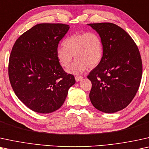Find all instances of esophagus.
Masks as SVG:
<instances>
[{
    "instance_id": "obj_1",
    "label": "esophagus",
    "mask_w": 149,
    "mask_h": 149,
    "mask_svg": "<svg viewBox=\"0 0 149 149\" xmlns=\"http://www.w3.org/2000/svg\"><path fill=\"white\" fill-rule=\"evenodd\" d=\"M83 77L82 76H76L75 77V79H76V82H79V81H81L82 80Z\"/></svg>"
}]
</instances>
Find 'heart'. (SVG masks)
Wrapping results in <instances>:
<instances>
[{"label":"heart","instance_id":"obj_1","mask_svg":"<svg viewBox=\"0 0 149 149\" xmlns=\"http://www.w3.org/2000/svg\"><path fill=\"white\" fill-rule=\"evenodd\" d=\"M64 46L58 47L56 56L60 65L64 68L70 66L73 58L76 61L68 72L80 74L87 68H94L101 63L104 46L100 35L95 33H76L65 39Z\"/></svg>","mask_w":149,"mask_h":149}]
</instances>
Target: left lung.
Returning a JSON list of instances; mask_svg holds the SVG:
<instances>
[{"mask_svg":"<svg viewBox=\"0 0 149 149\" xmlns=\"http://www.w3.org/2000/svg\"><path fill=\"white\" fill-rule=\"evenodd\" d=\"M104 46L101 63L87 78L92 83L89 97L95 108L114 113L126 108L139 88L142 74L138 47L125 31L110 22L88 24Z\"/></svg>","mask_w":149,"mask_h":149,"instance_id":"8db88e82","label":"left lung"}]
</instances>
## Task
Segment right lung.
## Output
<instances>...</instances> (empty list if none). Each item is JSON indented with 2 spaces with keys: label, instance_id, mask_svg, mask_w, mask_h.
I'll return each mask as SVG.
<instances>
[{
  "label": "right lung",
  "instance_id": "add662e5",
  "mask_svg": "<svg viewBox=\"0 0 149 149\" xmlns=\"http://www.w3.org/2000/svg\"><path fill=\"white\" fill-rule=\"evenodd\" d=\"M69 29L65 24H39L19 36L11 49L10 83L19 100L34 112L47 114L58 110L76 83L56 56L59 41Z\"/></svg>",
  "mask_w": 149,
  "mask_h": 149
}]
</instances>
